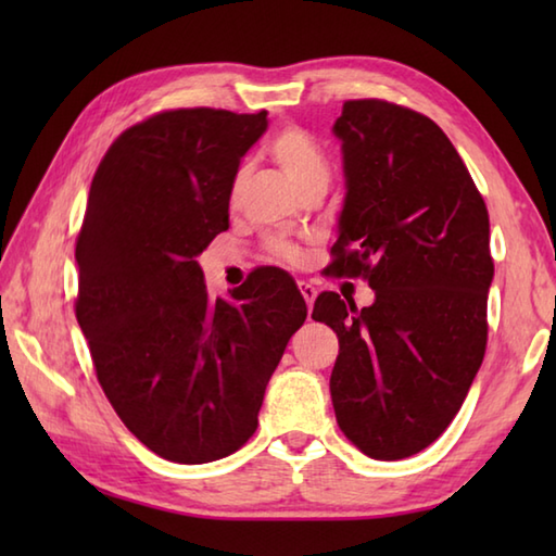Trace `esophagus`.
Segmentation results:
<instances>
[{"instance_id":"obj_1","label":"esophagus","mask_w":556,"mask_h":556,"mask_svg":"<svg viewBox=\"0 0 556 556\" xmlns=\"http://www.w3.org/2000/svg\"><path fill=\"white\" fill-rule=\"evenodd\" d=\"M299 289H301V296L305 299V303H308V308H311L317 299V289L313 285H308V281H299Z\"/></svg>"}]
</instances>
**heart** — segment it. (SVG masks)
Here are the masks:
<instances>
[{"label": "heart", "mask_w": 556, "mask_h": 556, "mask_svg": "<svg viewBox=\"0 0 556 556\" xmlns=\"http://www.w3.org/2000/svg\"><path fill=\"white\" fill-rule=\"evenodd\" d=\"M269 155L301 193L311 191L313 186L329 184V164H327V157L323 155L320 146H317L308 134L301 131L296 126L285 128V131L271 140ZM243 184H245V169L236 172L231 181V191H229L231 205L239 203V198L243 193ZM269 253L277 260H285L289 265H301L305 257L301 245L285 239L269 241Z\"/></svg>", "instance_id": "1"}]
</instances>
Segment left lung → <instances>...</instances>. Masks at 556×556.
<instances>
[{"mask_svg":"<svg viewBox=\"0 0 556 556\" xmlns=\"http://www.w3.org/2000/svg\"><path fill=\"white\" fill-rule=\"evenodd\" d=\"M346 198L337 277H363L375 303L317 296L313 320L339 337L329 392L363 454L422 452L454 420L488 346L494 277L490 217L452 140L428 116L349 100L334 122Z\"/></svg>","mask_w":556,"mask_h":556,"instance_id":"left-lung-1","label":"left lung"}]
</instances>
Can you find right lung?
Here are the masks:
<instances>
[{"label": "right lung", "instance_id": "right-lung-1", "mask_svg": "<svg viewBox=\"0 0 556 556\" xmlns=\"http://www.w3.org/2000/svg\"><path fill=\"white\" fill-rule=\"evenodd\" d=\"M265 131L267 112H162L126 128L90 184L78 325L116 416L174 464H210L251 440L308 315L287 271L263 269L233 301H210L198 265L229 229L231 181Z\"/></svg>", "mask_w": 556, "mask_h": 556}]
</instances>
